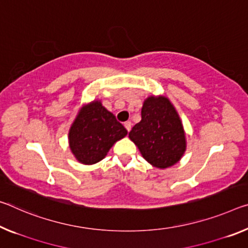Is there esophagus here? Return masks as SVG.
<instances>
[{
	"label": "esophagus",
	"mask_w": 248,
	"mask_h": 248,
	"mask_svg": "<svg viewBox=\"0 0 248 248\" xmlns=\"http://www.w3.org/2000/svg\"><path fill=\"white\" fill-rule=\"evenodd\" d=\"M131 125H132V124L130 123V121H125V123H124V128L127 129L128 131L131 130Z\"/></svg>",
	"instance_id": "34e87169"
}]
</instances>
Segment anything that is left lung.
<instances>
[{"label": "left lung", "instance_id": "1", "mask_svg": "<svg viewBox=\"0 0 248 248\" xmlns=\"http://www.w3.org/2000/svg\"><path fill=\"white\" fill-rule=\"evenodd\" d=\"M130 138L153 167L175 164L186 151V136L173 106L164 97H149L141 110V121L129 132Z\"/></svg>", "mask_w": 248, "mask_h": 248}]
</instances>
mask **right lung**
<instances>
[{
	"mask_svg": "<svg viewBox=\"0 0 248 248\" xmlns=\"http://www.w3.org/2000/svg\"><path fill=\"white\" fill-rule=\"evenodd\" d=\"M127 130L116 117L93 101L81 110L69 130L70 150L80 163L93 164L103 160L116 141Z\"/></svg>",
	"mask_w": 248,
	"mask_h": 248,
	"instance_id": "obj_1",
	"label": "right lung"
}]
</instances>
